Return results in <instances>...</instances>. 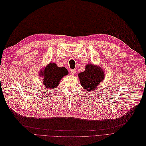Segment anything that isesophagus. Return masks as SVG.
Instances as JSON below:
<instances>
[{
	"mask_svg": "<svg viewBox=\"0 0 146 146\" xmlns=\"http://www.w3.org/2000/svg\"><path fill=\"white\" fill-rule=\"evenodd\" d=\"M76 69H71V74H72V75H74L75 73H76Z\"/></svg>",
	"mask_w": 146,
	"mask_h": 146,
	"instance_id": "obj_1",
	"label": "esophagus"
}]
</instances>
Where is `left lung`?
<instances>
[{"label": "left lung", "instance_id": "left-lung-1", "mask_svg": "<svg viewBox=\"0 0 146 146\" xmlns=\"http://www.w3.org/2000/svg\"><path fill=\"white\" fill-rule=\"evenodd\" d=\"M81 85L88 92L97 89L105 77V73L102 68L93 64H87L85 71L78 74Z\"/></svg>", "mask_w": 146, "mask_h": 146}]
</instances>
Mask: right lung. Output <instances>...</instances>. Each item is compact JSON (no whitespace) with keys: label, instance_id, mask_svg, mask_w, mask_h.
I'll return each instance as SVG.
<instances>
[{"label":"right lung","instance_id":"obj_1","mask_svg":"<svg viewBox=\"0 0 146 146\" xmlns=\"http://www.w3.org/2000/svg\"><path fill=\"white\" fill-rule=\"evenodd\" d=\"M68 74V71L65 67H58L55 63H50L40 71L39 75L43 78L44 87L52 90L59 86L61 79Z\"/></svg>","mask_w":146,"mask_h":146}]
</instances>
